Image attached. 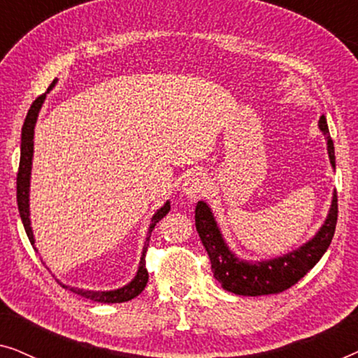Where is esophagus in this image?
<instances>
[{"label":"esophagus","mask_w":358,"mask_h":358,"mask_svg":"<svg viewBox=\"0 0 358 358\" xmlns=\"http://www.w3.org/2000/svg\"><path fill=\"white\" fill-rule=\"evenodd\" d=\"M208 185V179L203 173H190L182 182V192L185 197L197 199L205 192Z\"/></svg>","instance_id":"34e87169"}]
</instances>
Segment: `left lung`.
<instances>
[{
  "label": "left lung",
  "instance_id": "8db88e82",
  "mask_svg": "<svg viewBox=\"0 0 358 358\" xmlns=\"http://www.w3.org/2000/svg\"><path fill=\"white\" fill-rule=\"evenodd\" d=\"M317 125L322 135L326 136L327 155H329L331 166L336 169L334 143L331 140L324 115H321ZM336 223L337 194L334 190L329 212L315 236L303 243L300 248L282 256L264 259V261H246L229 249L208 203L205 200H199L195 205V228L212 262L213 277L222 283L227 292L244 296L272 295V293H280L295 285L327 251L334 236Z\"/></svg>",
  "mask_w": 358,
  "mask_h": 358
}]
</instances>
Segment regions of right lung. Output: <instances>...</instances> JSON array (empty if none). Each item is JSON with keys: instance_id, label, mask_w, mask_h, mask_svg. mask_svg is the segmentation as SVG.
<instances>
[{"instance_id": "1", "label": "right lung", "mask_w": 358, "mask_h": 358, "mask_svg": "<svg viewBox=\"0 0 358 358\" xmlns=\"http://www.w3.org/2000/svg\"><path fill=\"white\" fill-rule=\"evenodd\" d=\"M57 81L58 80L55 78L52 85L48 86L47 92H43L42 96H38L37 99L32 102L31 109H29V112H27L26 120H24L22 134H21V161H19V173H17V207H19V215H21L24 229H26L29 241H31L34 248H36V238H34V231L31 227V205H29V194H31L32 158H34V130H36L38 112H41L43 102H45L47 94L53 90V86L57 85ZM169 210H171L169 200H166L163 207L156 210L153 217H151L148 233H146V241H145L143 251H141L138 271H136L135 277L131 278L127 285L115 288V290H85V288L63 285V283L62 285L68 288V290L78 293V295L90 298V300L99 301V303H124V301L131 300V298L138 296L140 293L145 290L146 283H148V271H146L145 256H146V249H148L150 234H151V231H153V228L156 227V223H158L163 217H166V213H168ZM36 251H37V248H36Z\"/></svg>"}]
</instances>
